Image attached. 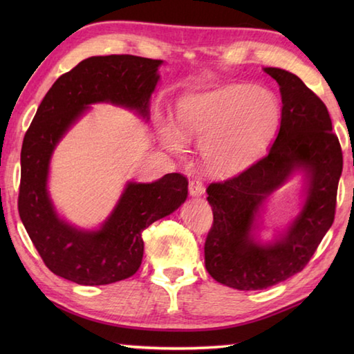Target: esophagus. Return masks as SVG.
<instances>
[{"mask_svg":"<svg viewBox=\"0 0 354 354\" xmlns=\"http://www.w3.org/2000/svg\"><path fill=\"white\" fill-rule=\"evenodd\" d=\"M189 192L192 196H201V194L204 193V184H202L201 179H198V178L192 179L189 184Z\"/></svg>","mask_w":354,"mask_h":354,"instance_id":"obj_1","label":"esophagus"}]
</instances>
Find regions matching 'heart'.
Returning a JSON list of instances; mask_svg holds the SVG:
<instances>
[{
  "instance_id": "1",
  "label": "heart",
  "mask_w": 354,
  "mask_h": 354,
  "mask_svg": "<svg viewBox=\"0 0 354 354\" xmlns=\"http://www.w3.org/2000/svg\"><path fill=\"white\" fill-rule=\"evenodd\" d=\"M281 103L274 93L232 84L187 97L178 108L179 129L161 126L162 142L179 152L184 138L201 140V155L216 173H236L265 155L281 124Z\"/></svg>"
}]
</instances>
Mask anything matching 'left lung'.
Wrapping results in <instances>:
<instances>
[{
	"mask_svg": "<svg viewBox=\"0 0 354 354\" xmlns=\"http://www.w3.org/2000/svg\"><path fill=\"white\" fill-rule=\"evenodd\" d=\"M265 71L280 85L283 102L274 145L239 175L207 187L213 225L204 246L205 268L217 283L239 290L266 289L301 272L335 221L342 173V149L324 102L295 74ZM295 168L310 173L302 213L281 241L254 244L249 232L254 213Z\"/></svg>",
	"mask_w": 354,
	"mask_h": 354,
	"instance_id": "8db88e82",
	"label": "left lung"
}]
</instances>
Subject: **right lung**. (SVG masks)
Wrapping results in <instances>:
<instances>
[{
  "mask_svg": "<svg viewBox=\"0 0 354 354\" xmlns=\"http://www.w3.org/2000/svg\"><path fill=\"white\" fill-rule=\"evenodd\" d=\"M160 59L132 55L93 56L62 74L45 94L21 149L18 212L42 261L53 274L85 286L111 284L137 272L142 231L183 204L189 181L167 173L152 184L131 183L114 213L97 232L57 219L47 193L53 149L88 104L111 102L149 115Z\"/></svg>",
  "mask_w": 354,
  "mask_h": 354,
  "instance_id": "obj_1",
  "label": "right lung"
}]
</instances>
